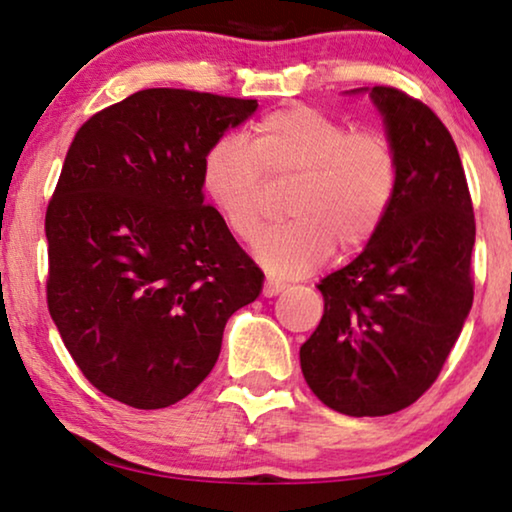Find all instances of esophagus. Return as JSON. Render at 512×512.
I'll return each mask as SVG.
<instances>
[{
	"mask_svg": "<svg viewBox=\"0 0 512 512\" xmlns=\"http://www.w3.org/2000/svg\"><path fill=\"white\" fill-rule=\"evenodd\" d=\"M284 289H286V284L279 282V279H265V284H263V296H265V298H272V296H277V293H282Z\"/></svg>",
	"mask_w": 512,
	"mask_h": 512,
	"instance_id": "34e87169",
	"label": "esophagus"
}]
</instances>
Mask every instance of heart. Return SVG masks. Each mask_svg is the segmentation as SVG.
I'll list each match as a JSON object with an SVG mask.
<instances>
[{"label":"heart","instance_id":"1","mask_svg":"<svg viewBox=\"0 0 512 512\" xmlns=\"http://www.w3.org/2000/svg\"><path fill=\"white\" fill-rule=\"evenodd\" d=\"M265 179H296V219L265 230L251 254L272 275L296 277L319 268L335 240L347 251L373 240L394 205L398 158L380 132H352L312 107H289L263 116L247 144L223 137L202 158V191L242 240L263 226Z\"/></svg>","mask_w":512,"mask_h":512}]
</instances>
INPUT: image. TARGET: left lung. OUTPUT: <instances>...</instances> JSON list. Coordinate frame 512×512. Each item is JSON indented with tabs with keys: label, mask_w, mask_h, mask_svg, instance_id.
Here are the masks:
<instances>
[{
	"label": "left lung",
	"mask_w": 512,
	"mask_h": 512,
	"mask_svg": "<svg viewBox=\"0 0 512 512\" xmlns=\"http://www.w3.org/2000/svg\"><path fill=\"white\" fill-rule=\"evenodd\" d=\"M363 93L396 151V198L361 254L317 284L324 317L300 347V368L331 410L382 417L431 387L464 328L475 219L443 121L396 88L347 95Z\"/></svg>",
	"instance_id": "left-lung-1"
}]
</instances>
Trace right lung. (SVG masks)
I'll list each match as a JSON object with an SVG mask.
<instances>
[{
    "label": "right lung",
    "instance_id": "right-lung-1",
    "mask_svg": "<svg viewBox=\"0 0 512 512\" xmlns=\"http://www.w3.org/2000/svg\"><path fill=\"white\" fill-rule=\"evenodd\" d=\"M256 100L149 88L88 118L46 212L48 312L86 380L130 408L158 410L212 373L230 314L263 272L214 207L209 146Z\"/></svg>",
    "mask_w": 512,
    "mask_h": 512
}]
</instances>
